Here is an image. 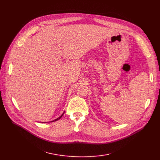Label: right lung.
I'll list each match as a JSON object with an SVG mask.
<instances>
[{"label": "right lung", "instance_id": "right-lung-1", "mask_svg": "<svg viewBox=\"0 0 160 160\" xmlns=\"http://www.w3.org/2000/svg\"><path fill=\"white\" fill-rule=\"evenodd\" d=\"M64 112H63V113L62 114V115H61V116H60V117H59V118H58L57 119H56V120H53V121H51V122H56V121H57V120H59V119H60V118H61V117H62V115H64ZM42 123H44V122H42Z\"/></svg>", "mask_w": 160, "mask_h": 160}]
</instances>
